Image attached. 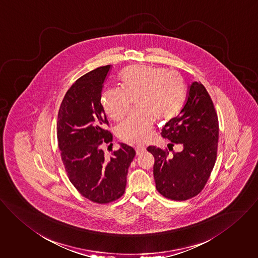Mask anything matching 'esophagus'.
<instances>
[{"label": "esophagus", "instance_id": "esophagus-1", "mask_svg": "<svg viewBox=\"0 0 258 258\" xmlns=\"http://www.w3.org/2000/svg\"><path fill=\"white\" fill-rule=\"evenodd\" d=\"M144 151H145V147L143 146V145H138V146H136V152H137L138 155H141Z\"/></svg>", "mask_w": 258, "mask_h": 258}]
</instances>
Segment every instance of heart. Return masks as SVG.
<instances>
[{
  "label": "heart",
  "instance_id": "obj_1",
  "mask_svg": "<svg viewBox=\"0 0 258 258\" xmlns=\"http://www.w3.org/2000/svg\"><path fill=\"white\" fill-rule=\"evenodd\" d=\"M120 89L105 90L102 108L118 121L128 113L133 101L138 108L116 128L117 137L128 143H146L152 136L155 118L169 121L184 107L187 88L183 77L162 67L131 65L117 78Z\"/></svg>",
  "mask_w": 258,
  "mask_h": 258
}]
</instances>
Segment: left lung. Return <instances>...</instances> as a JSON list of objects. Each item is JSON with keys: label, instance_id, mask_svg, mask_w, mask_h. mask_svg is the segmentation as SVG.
<instances>
[{"label": "left lung", "instance_id": "obj_1", "mask_svg": "<svg viewBox=\"0 0 258 258\" xmlns=\"http://www.w3.org/2000/svg\"><path fill=\"white\" fill-rule=\"evenodd\" d=\"M161 136L171 142V146L181 144L183 150L169 154L167 149L147 147L154 156L153 175L157 191L170 200L195 197L205 187L214 168L219 141L218 115L201 82L189 86L180 115L165 124Z\"/></svg>", "mask_w": 258, "mask_h": 258}]
</instances>
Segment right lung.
<instances>
[{
	"label": "right lung",
	"instance_id": "right-lung-1",
	"mask_svg": "<svg viewBox=\"0 0 258 258\" xmlns=\"http://www.w3.org/2000/svg\"><path fill=\"white\" fill-rule=\"evenodd\" d=\"M110 69L111 65L102 66L80 77L65 94L58 112V147L68 178L83 197L97 204L123 195L127 170L136 156L135 149L125 143H120L110 158L101 147L113 142L100 102Z\"/></svg>",
	"mask_w": 258,
	"mask_h": 258
}]
</instances>
